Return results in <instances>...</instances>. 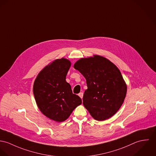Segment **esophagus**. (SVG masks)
I'll use <instances>...</instances> for the list:
<instances>
[{"instance_id": "obj_1", "label": "esophagus", "mask_w": 156, "mask_h": 156, "mask_svg": "<svg viewBox=\"0 0 156 156\" xmlns=\"http://www.w3.org/2000/svg\"><path fill=\"white\" fill-rule=\"evenodd\" d=\"M78 96H79L81 99H83V92L80 93L78 94Z\"/></svg>"}]
</instances>
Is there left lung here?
Listing matches in <instances>:
<instances>
[{
    "instance_id": "8db88e82",
    "label": "left lung",
    "mask_w": 156,
    "mask_h": 156,
    "mask_svg": "<svg viewBox=\"0 0 156 156\" xmlns=\"http://www.w3.org/2000/svg\"><path fill=\"white\" fill-rule=\"evenodd\" d=\"M73 67L86 80L83 105L92 117L104 121L113 116L120 108L127 93V86L119 68L98 55L80 59Z\"/></svg>"
}]
</instances>
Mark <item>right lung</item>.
<instances>
[{
    "mask_svg": "<svg viewBox=\"0 0 156 156\" xmlns=\"http://www.w3.org/2000/svg\"><path fill=\"white\" fill-rule=\"evenodd\" d=\"M70 65L66 58L57 59L39 72L34 82L36 104L44 115L54 121H65L82 104L81 99L73 94L66 81Z\"/></svg>",
    "mask_w": 156,
    "mask_h": 156,
    "instance_id": "obj_1",
    "label": "right lung"
}]
</instances>
